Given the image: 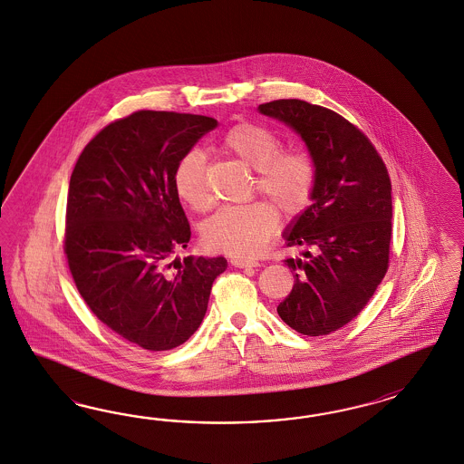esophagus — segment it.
I'll list each match as a JSON object with an SVG mask.
<instances>
[{"label": "esophagus", "instance_id": "esophagus-1", "mask_svg": "<svg viewBox=\"0 0 464 464\" xmlns=\"http://www.w3.org/2000/svg\"><path fill=\"white\" fill-rule=\"evenodd\" d=\"M231 266H235V267L238 268H248L258 267L260 264H258V262H255V260H246V258H238V256H235V258H231Z\"/></svg>", "mask_w": 464, "mask_h": 464}]
</instances>
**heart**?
I'll use <instances>...</instances> for the list:
<instances>
[{
	"label": "heart",
	"mask_w": 464,
	"mask_h": 464,
	"mask_svg": "<svg viewBox=\"0 0 464 464\" xmlns=\"http://www.w3.org/2000/svg\"><path fill=\"white\" fill-rule=\"evenodd\" d=\"M219 148L255 169L256 188L284 218L295 219L313 202L318 169L311 153L285 150L281 138L268 127L243 121L223 134ZM173 188L197 212L209 211L212 196L206 177V160L197 150L183 153L173 169ZM279 219L267 204L233 206L216 212L202 226V241L212 252L252 256L276 235Z\"/></svg>",
	"instance_id": "heart-1"
}]
</instances>
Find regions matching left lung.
<instances>
[{"label":"left lung","mask_w":464,"mask_h":464,"mask_svg":"<svg viewBox=\"0 0 464 464\" xmlns=\"http://www.w3.org/2000/svg\"><path fill=\"white\" fill-rule=\"evenodd\" d=\"M258 111L299 132L318 169L314 202L284 235L306 252L285 260L295 285L277 313L303 335H328L364 309L390 267L388 169L364 132L326 107L289 99Z\"/></svg>","instance_id":"8db88e82"}]
</instances>
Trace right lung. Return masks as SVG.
Instances as JSON below:
<instances>
[{"mask_svg":"<svg viewBox=\"0 0 464 464\" xmlns=\"http://www.w3.org/2000/svg\"><path fill=\"white\" fill-rule=\"evenodd\" d=\"M218 121L138 111L103 127L71 173L64 253L86 306L127 342L169 351L192 337L226 260L185 256L190 225L173 169Z\"/></svg>","mask_w":464,"mask_h":464,"instance_id":"add662e5","label":"right lung"}]
</instances>
